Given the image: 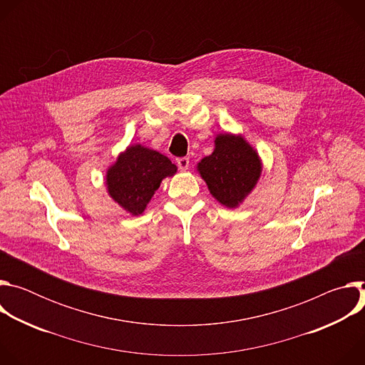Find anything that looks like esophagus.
Returning a JSON list of instances; mask_svg holds the SVG:
<instances>
[{"mask_svg": "<svg viewBox=\"0 0 365 365\" xmlns=\"http://www.w3.org/2000/svg\"><path fill=\"white\" fill-rule=\"evenodd\" d=\"M176 163H178V168H179L182 172H185V170L189 169V159H187V158H180V159L176 160Z\"/></svg>", "mask_w": 365, "mask_h": 365, "instance_id": "1", "label": "esophagus"}]
</instances>
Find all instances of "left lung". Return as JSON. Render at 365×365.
Instances as JSON below:
<instances>
[{
	"instance_id": "1",
	"label": "left lung",
	"mask_w": 365,
	"mask_h": 365,
	"mask_svg": "<svg viewBox=\"0 0 365 365\" xmlns=\"http://www.w3.org/2000/svg\"><path fill=\"white\" fill-rule=\"evenodd\" d=\"M197 172L220 203L237 207L255 187L262 160L244 137L218 134L212 154L197 163Z\"/></svg>"
}]
</instances>
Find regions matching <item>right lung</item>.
<instances>
[{"mask_svg":"<svg viewBox=\"0 0 365 365\" xmlns=\"http://www.w3.org/2000/svg\"><path fill=\"white\" fill-rule=\"evenodd\" d=\"M178 168L162 153L128 145L107 172L110 196L131 215H141L154 192L165 178L173 176Z\"/></svg>","mask_w":365,"mask_h":365,"instance_id":"obj_1","label":"right lung"}]
</instances>
